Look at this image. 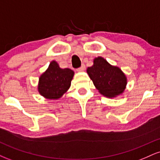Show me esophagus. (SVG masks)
<instances>
[{"label":"esophagus","mask_w":160,"mask_h":160,"mask_svg":"<svg viewBox=\"0 0 160 160\" xmlns=\"http://www.w3.org/2000/svg\"><path fill=\"white\" fill-rule=\"evenodd\" d=\"M85 68H86L85 65H84V64H82V65H81V67L78 68L77 69V71H84V70H85Z\"/></svg>","instance_id":"1"}]
</instances>
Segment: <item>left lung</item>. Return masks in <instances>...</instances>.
I'll use <instances>...</instances> for the list:
<instances>
[{
	"instance_id": "obj_1",
	"label": "left lung",
	"mask_w": 160,
	"mask_h": 160,
	"mask_svg": "<svg viewBox=\"0 0 160 160\" xmlns=\"http://www.w3.org/2000/svg\"><path fill=\"white\" fill-rule=\"evenodd\" d=\"M87 74L101 94L108 98L120 95L127 83L126 75L120 68L110 65L102 57L95 58Z\"/></svg>"
}]
</instances>
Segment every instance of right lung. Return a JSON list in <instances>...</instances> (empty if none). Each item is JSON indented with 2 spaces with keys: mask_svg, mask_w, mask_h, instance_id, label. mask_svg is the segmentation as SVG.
Masks as SVG:
<instances>
[{
  "mask_svg": "<svg viewBox=\"0 0 160 160\" xmlns=\"http://www.w3.org/2000/svg\"><path fill=\"white\" fill-rule=\"evenodd\" d=\"M70 68H61L56 61H52L49 68L39 78L38 91L48 99H58L68 91L74 77Z\"/></svg>",
  "mask_w": 160,
  "mask_h": 160,
  "instance_id": "add662e5",
  "label": "right lung"
}]
</instances>
